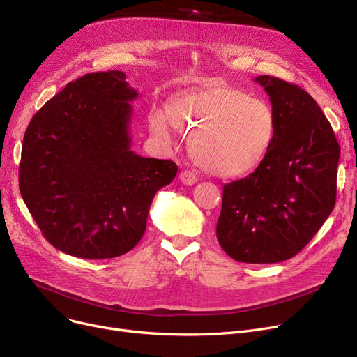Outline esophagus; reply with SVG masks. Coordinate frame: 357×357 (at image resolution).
Returning a JSON list of instances; mask_svg holds the SVG:
<instances>
[{"instance_id": "1", "label": "esophagus", "mask_w": 357, "mask_h": 357, "mask_svg": "<svg viewBox=\"0 0 357 357\" xmlns=\"http://www.w3.org/2000/svg\"><path fill=\"white\" fill-rule=\"evenodd\" d=\"M179 179H181V182H182L183 185H194V183H197V181H198L197 175H195L192 171H183V172H181Z\"/></svg>"}]
</instances>
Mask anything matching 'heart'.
Returning <instances> with one entry per match:
<instances>
[{"mask_svg":"<svg viewBox=\"0 0 357 357\" xmlns=\"http://www.w3.org/2000/svg\"><path fill=\"white\" fill-rule=\"evenodd\" d=\"M153 135L171 140V127L190 139L195 163L214 176L248 175L261 163L276 131L272 105L221 81H208L178 93L150 111Z\"/></svg>","mask_w":357,"mask_h":357,"instance_id":"obj_1","label":"heart"}]
</instances>
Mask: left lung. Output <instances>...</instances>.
<instances>
[{"label": "left lung", "mask_w": 357, "mask_h": 357, "mask_svg": "<svg viewBox=\"0 0 357 357\" xmlns=\"http://www.w3.org/2000/svg\"><path fill=\"white\" fill-rule=\"evenodd\" d=\"M255 82L269 96L275 137L255 172L224 185L217 238L237 261L276 264L301 252L331 214L340 146L307 91L269 75Z\"/></svg>", "instance_id": "left-lung-1"}]
</instances>
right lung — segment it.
I'll return each mask as SVG.
<instances>
[{
  "label": "right lung",
  "instance_id": "add662e5",
  "mask_svg": "<svg viewBox=\"0 0 357 357\" xmlns=\"http://www.w3.org/2000/svg\"><path fill=\"white\" fill-rule=\"evenodd\" d=\"M121 70L69 82L31 119L18 185L53 248L75 257L109 259L133 249L155 194L176 176L172 160L131 150V101Z\"/></svg>",
  "mask_w": 357,
  "mask_h": 357
}]
</instances>
